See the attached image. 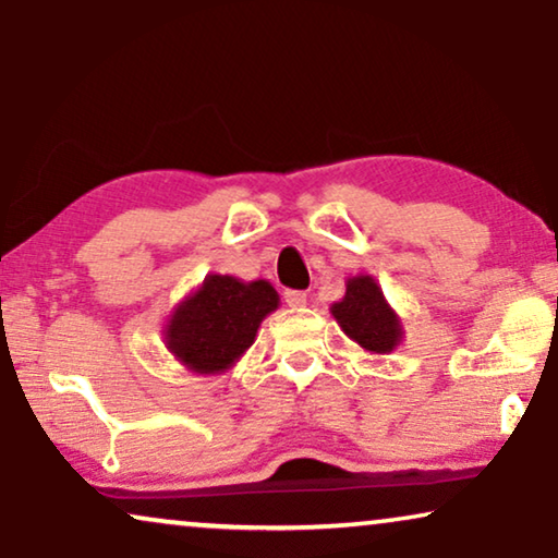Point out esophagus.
<instances>
[{"label":"esophagus","mask_w":558,"mask_h":558,"mask_svg":"<svg viewBox=\"0 0 558 558\" xmlns=\"http://www.w3.org/2000/svg\"><path fill=\"white\" fill-rule=\"evenodd\" d=\"M283 299L291 308H301V306H306L308 295H306V291H286Z\"/></svg>","instance_id":"esophagus-1"}]
</instances>
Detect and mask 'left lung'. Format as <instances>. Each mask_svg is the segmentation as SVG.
I'll list each match as a JSON object with an SVG mask.
<instances>
[{
  "instance_id": "left-lung-1",
  "label": "left lung",
  "mask_w": 558,
  "mask_h": 558,
  "mask_svg": "<svg viewBox=\"0 0 558 558\" xmlns=\"http://www.w3.org/2000/svg\"><path fill=\"white\" fill-rule=\"evenodd\" d=\"M331 314L349 339L367 352H392L400 341V322L383 299V291L369 275H356L347 283V295L333 303Z\"/></svg>"
}]
</instances>
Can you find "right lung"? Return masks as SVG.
Returning <instances> with one entry per match:
<instances>
[{
    "instance_id": "obj_1",
    "label": "right lung",
    "mask_w": 558,
    "mask_h": 558,
    "mask_svg": "<svg viewBox=\"0 0 558 558\" xmlns=\"http://www.w3.org/2000/svg\"><path fill=\"white\" fill-rule=\"evenodd\" d=\"M275 308L278 293L265 280L209 275L170 318L168 347L193 373H221L250 349L259 322Z\"/></svg>"
}]
</instances>
